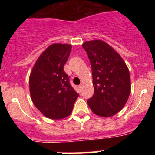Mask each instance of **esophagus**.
Listing matches in <instances>:
<instances>
[{
    "label": "esophagus",
    "mask_w": 155,
    "mask_h": 155,
    "mask_svg": "<svg viewBox=\"0 0 155 155\" xmlns=\"http://www.w3.org/2000/svg\"><path fill=\"white\" fill-rule=\"evenodd\" d=\"M79 87V91H82V85H79V87Z\"/></svg>",
    "instance_id": "1"
}]
</instances>
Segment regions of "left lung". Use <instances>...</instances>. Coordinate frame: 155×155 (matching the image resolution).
I'll return each mask as SVG.
<instances>
[{"instance_id": "1", "label": "left lung", "mask_w": 155, "mask_h": 155, "mask_svg": "<svg viewBox=\"0 0 155 155\" xmlns=\"http://www.w3.org/2000/svg\"><path fill=\"white\" fill-rule=\"evenodd\" d=\"M91 66L93 96L87 100L92 112L102 117H110L122 109L130 94L129 70L122 58L102 40L82 44Z\"/></svg>"}]
</instances>
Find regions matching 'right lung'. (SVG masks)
I'll use <instances>...</instances> for the list:
<instances>
[{
  "instance_id": "right-lung-1",
  "label": "right lung",
  "mask_w": 155,
  "mask_h": 155,
  "mask_svg": "<svg viewBox=\"0 0 155 155\" xmlns=\"http://www.w3.org/2000/svg\"><path fill=\"white\" fill-rule=\"evenodd\" d=\"M72 46L54 43L36 61L29 79L30 93L34 106L46 117L61 119L70 115L79 94L64 70Z\"/></svg>"
}]
</instances>
